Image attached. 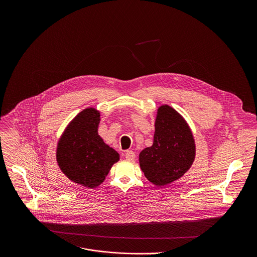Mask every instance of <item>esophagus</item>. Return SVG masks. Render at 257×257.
Masks as SVG:
<instances>
[{
  "instance_id": "esophagus-1",
  "label": "esophagus",
  "mask_w": 257,
  "mask_h": 257,
  "mask_svg": "<svg viewBox=\"0 0 257 257\" xmlns=\"http://www.w3.org/2000/svg\"><path fill=\"white\" fill-rule=\"evenodd\" d=\"M124 156L127 160H134L136 158V153L133 150H126L124 153Z\"/></svg>"
}]
</instances>
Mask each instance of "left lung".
Wrapping results in <instances>:
<instances>
[{
	"label": "left lung",
	"instance_id": "obj_1",
	"mask_svg": "<svg viewBox=\"0 0 257 257\" xmlns=\"http://www.w3.org/2000/svg\"><path fill=\"white\" fill-rule=\"evenodd\" d=\"M195 155V141L183 116L170 106L159 107L153 145L140 153L147 180L158 187L178 180L192 166Z\"/></svg>",
	"mask_w": 257,
	"mask_h": 257
}]
</instances>
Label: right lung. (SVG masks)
<instances>
[{"mask_svg": "<svg viewBox=\"0 0 257 257\" xmlns=\"http://www.w3.org/2000/svg\"><path fill=\"white\" fill-rule=\"evenodd\" d=\"M100 112L88 108L79 112L61 136L56 160L61 171L75 183L96 188L104 182L118 153L98 135Z\"/></svg>", "mask_w": 257, "mask_h": 257, "instance_id": "1", "label": "right lung"}]
</instances>
